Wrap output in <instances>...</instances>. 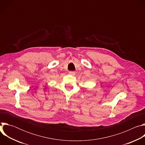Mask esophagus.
<instances>
[{
	"label": "esophagus",
	"mask_w": 145,
	"mask_h": 145,
	"mask_svg": "<svg viewBox=\"0 0 145 145\" xmlns=\"http://www.w3.org/2000/svg\"><path fill=\"white\" fill-rule=\"evenodd\" d=\"M69 73L70 74H72V75H74L75 74V72H74V71H70L69 72Z\"/></svg>",
	"instance_id": "34e87169"
}]
</instances>
